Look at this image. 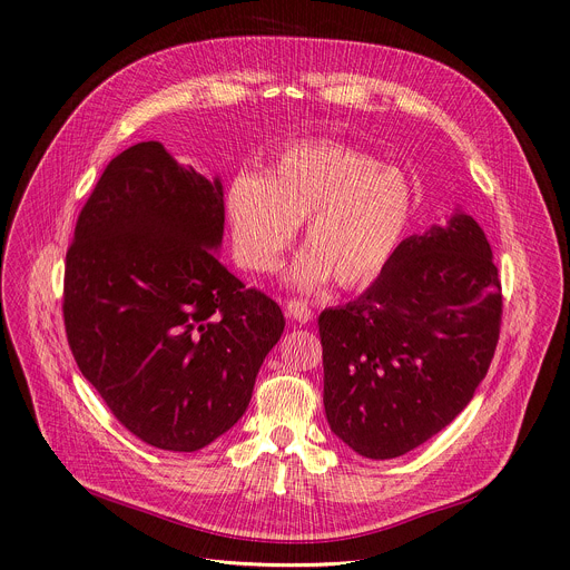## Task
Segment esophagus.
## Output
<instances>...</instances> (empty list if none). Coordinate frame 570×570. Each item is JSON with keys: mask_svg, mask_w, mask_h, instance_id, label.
Returning <instances> with one entry per match:
<instances>
[{"mask_svg": "<svg viewBox=\"0 0 570 570\" xmlns=\"http://www.w3.org/2000/svg\"><path fill=\"white\" fill-rule=\"evenodd\" d=\"M286 316L291 318V321H297V323H309L312 318H314V312H312V307L307 305L305 299H288L286 302Z\"/></svg>", "mask_w": 570, "mask_h": 570, "instance_id": "1", "label": "esophagus"}]
</instances>
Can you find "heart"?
Here are the masks:
<instances>
[{
    "instance_id": "b5f03b06",
    "label": "heart",
    "mask_w": 570,
    "mask_h": 570,
    "mask_svg": "<svg viewBox=\"0 0 570 570\" xmlns=\"http://www.w3.org/2000/svg\"><path fill=\"white\" fill-rule=\"evenodd\" d=\"M412 187L394 169L338 144H299L256 174H238L226 189L238 261L275 273L305 222V243L286 282L305 293L362 286L385 271L405 238Z\"/></svg>"
}]
</instances>
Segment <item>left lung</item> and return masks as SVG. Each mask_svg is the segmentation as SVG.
Segmentation results:
<instances>
[{"label":"left lung","mask_w":570,"mask_h":570,"mask_svg":"<svg viewBox=\"0 0 570 570\" xmlns=\"http://www.w3.org/2000/svg\"><path fill=\"white\" fill-rule=\"evenodd\" d=\"M502 284L474 217L405 238L353 302L318 316L332 433L364 459H396L449 426L498 348Z\"/></svg>","instance_id":"8db88e82"}]
</instances>
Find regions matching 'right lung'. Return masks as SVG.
Returning <instances> with one entry per match:
<instances>
[{
	"label": "right lung",
	"instance_id": "1",
	"mask_svg": "<svg viewBox=\"0 0 570 570\" xmlns=\"http://www.w3.org/2000/svg\"><path fill=\"white\" fill-rule=\"evenodd\" d=\"M222 236V180L141 141L105 167L66 254L75 362L132 435L165 451H197L240 420L286 325L219 263Z\"/></svg>",
	"mask_w": 570,
	"mask_h": 570
}]
</instances>
